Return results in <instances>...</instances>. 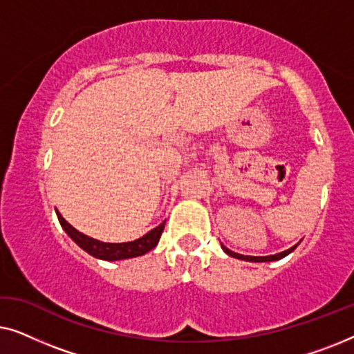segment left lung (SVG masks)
I'll list each match as a JSON object with an SVG mask.
<instances>
[{
  "instance_id": "1",
  "label": "left lung",
  "mask_w": 354,
  "mask_h": 354,
  "mask_svg": "<svg viewBox=\"0 0 354 354\" xmlns=\"http://www.w3.org/2000/svg\"><path fill=\"white\" fill-rule=\"evenodd\" d=\"M298 245H299V243H297V245H295V246H292V248H288V250L282 251V253H277V254H270V256H243V254L234 253V251H232V250L225 248L224 245H221V246H222V250H224L227 254L232 256V258H236V259H241V261H250V263H270V261H279V259L285 258V256H288L290 253H292V251H293L295 248H297Z\"/></svg>"
}]
</instances>
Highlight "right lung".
Segmentation results:
<instances>
[{
  "label": "right lung",
  "instance_id": "obj_1",
  "mask_svg": "<svg viewBox=\"0 0 354 354\" xmlns=\"http://www.w3.org/2000/svg\"><path fill=\"white\" fill-rule=\"evenodd\" d=\"M56 214H57V219H59L61 227L66 230V234L69 235L82 250L93 256V258L103 259V261L130 259V258H137V256L148 253V251H151L154 246L158 245V241L161 239V234L164 230V225H166V221H164L162 224H159L156 227V229L149 230L147 235L140 236V239L133 241H125V243H104V241L91 239V236L82 234V232L74 229V227H72L57 211Z\"/></svg>",
  "mask_w": 354,
  "mask_h": 354
}]
</instances>
